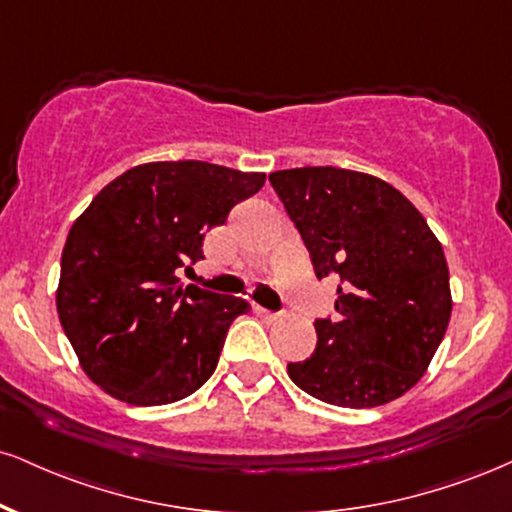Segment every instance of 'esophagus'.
<instances>
[{
	"label": "esophagus",
	"mask_w": 512,
	"mask_h": 512,
	"mask_svg": "<svg viewBox=\"0 0 512 512\" xmlns=\"http://www.w3.org/2000/svg\"><path fill=\"white\" fill-rule=\"evenodd\" d=\"M257 315H260V317L264 319V322H269V324H272V322H279V319H281V315H276V312L264 310V307H257Z\"/></svg>",
	"instance_id": "esophagus-1"
}]
</instances>
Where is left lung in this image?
<instances>
[{"label": "left lung", "mask_w": 512, "mask_h": 512, "mask_svg": "<svg viewBox=\"0 0 512 512\" xmlns=\"http://www.w3.org/2000/svg\"><path fill=\"white\" fill-rule=\"evenodd\" d=\"M310 250L338 276V317L319 319L317 348L288 377L338 408H377L408 393L443 341L453 298L443 248L420 209L362 171L303 166L269 174Z\"/></svg>", "instance_id": "1"}]
</instances>
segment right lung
<instances>
[{"mask_svg": "<svg viewBox=\"0 0 512 512\" xmlns=\"http://www.w3.org/2000/svg\"><path fill=\"white\" fill-rule=\"evenodd\" d=\"M267 176L197 162H147L107 183L73 221L57 286L59 322L83 372L128 405H169L212 377L248 300L183 286L202 238Z\"/></svg>", "mask_w": 512, "mask_h": 512, "instance_id": "add662e5", "label": "right lung"}]
</instances>
